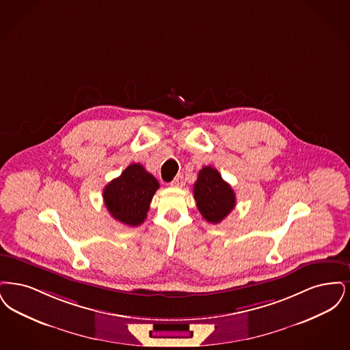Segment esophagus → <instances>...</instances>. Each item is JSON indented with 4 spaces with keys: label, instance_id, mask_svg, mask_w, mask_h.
<instances>
[{
    "label": "esophagus",
    "instance_id": "1",
    "mask_svg": "<svg viewBox=\"0 0 350 350\" xmlns=\"http://www.w3.org/2000/svg\"><path fill=\"white\" fill-rule=\"evenodd\" d=\"M184 184H185V182H184L183 175H178V176L171 182V185H172V187H176V188H182Z\"/></svg>",
    "mask_w": 350,
    "mask_h": 350
}]
</instances>
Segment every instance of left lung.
Wrapping results in <instances>:
<instances>
[{
	"label": "left lung",
	"mask_w": 350,
	"mask_h": 350,
	"mask_svg": "<svg viewBox=\"0 0 350 350\" xmlns=\"http://www.w3.org/2000/svg\"><path fill=\"white\" fill-rule=\"evenodd\" d=\"M193 195L200 213L211 224H219L235 208L232 188L212 166L200 170Z\"/></svg>",
	"instance_id": "1"
}]
</instances>
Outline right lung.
Here are the masks:
<instances>
[{
    "mask_svg": "<svg viewBox=\"0 0 350 350\" xmlns=\"http://www.w3.org/2000/svg\"><path fill=\"white\" fill-rule=\"evenodd\" d=\"M159 183L142 165L132 163L107 184L103 200L109 214L128 226L141 225L149 212Z\"/></svg>",
    "mask_w": 350,
    "mask_h": 350,
    "instance_id": "obj_1",
    "label": "right lung"
}]
</instances>
